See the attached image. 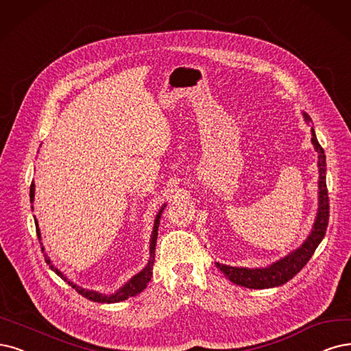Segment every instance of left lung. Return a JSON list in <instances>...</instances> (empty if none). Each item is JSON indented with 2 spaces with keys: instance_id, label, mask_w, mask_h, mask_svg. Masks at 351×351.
<instances>
[{
  "instance_id": "obj_1",
  "label": "left lung",
  "mask_w": 351,
  "mask_h": 351,
  "mask_svg": "<svg viewBox=\"0 0 351 351\" xmlns=\"http://www.w3.org/2000/svg\"><path fill=\"white\" fill-rule=\"evenodd\" d=\"M304 120L308 125L313 124V120L306 112H302ZM311 141H313L314 149L318 153V210L314 219V226L311 228L308 237L304 243L292 250L289 254L283 256L279 261L274 262L266 267H234L227 266L223 263L215 262L217 267L223 271L224 276L230 279L232 283L240 285V287L249 288V289H267L280 287V285L291 280L298 271H300L311 257H313L318 244L322 241L326 236V230L328 226V217H330V205H328V191L326 182V173H327V163H326V154L324 149L319 146L317 140L314 127L311 125Z\"/></svg>"
}]
</instances>
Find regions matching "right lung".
<instances>
[{"label": "right lung", "mask_w": 351, "mask_h": 351, "mask_svg": "<svg viewBox=\"0 0 351 351\" xmlns=\"http://www.w3.org/2000/svg\"><path fill=\"white\" fill-rule=\"evenodd\" d=\"M34 189H36V185L34 182L30 186V202L33 204L34 201ZM33 208V205H32ZM166 208V204L162 205V208L159 210V213L156 214V218H154V224H153V230H152V236H150V257L147 261V265L143 267L138 274H136L132 279H128L121 288L117 289L114 293H101L98 291H89V289H85L82 287H77L76 283H73L72 280H69L66 276H64L62 271L51 263V261L49 258V256L45 253V261L46 263L49 265V267L55 271V274L62 278L64 282H68L71 287L77 292L81 293L82 296H85L86 300L89 301H94V302H101V304H114V302H121V301H125L127 298H132V296H136L137 293H140L141 291H145L147 283L152 278V274H153V265H154V250H156V240H158V228H159V224H160V217L163 214V210ZM34 223H36V232H37V237H38V241L42 240V234H40V228H38V223L37 219L34 218ZM42 245V252H45V247H43V243H40Z\"/></svg>", "instance_id": "add662e5"}]
</instances>
